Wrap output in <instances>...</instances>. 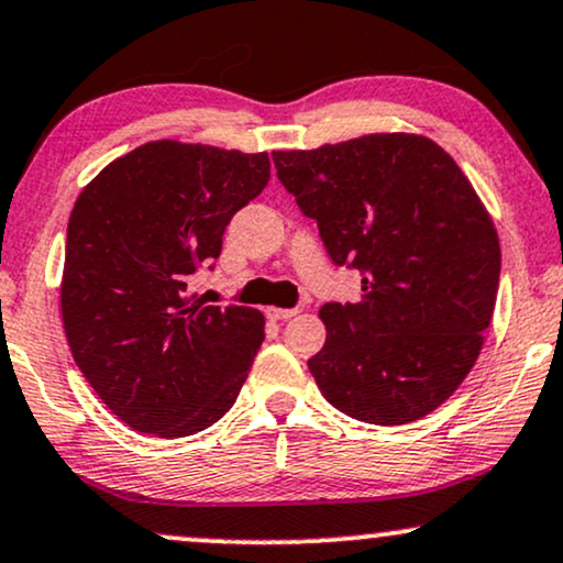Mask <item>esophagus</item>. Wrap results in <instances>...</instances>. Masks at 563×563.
Returning <instances> with one entry per match:
<instances>
[{
    "label": "esophagus",
    "mask_w": 563,
    "mask_h": 563,
    "mask_svg": "<svg viewBox=\"0 0 563 563\" xmlns=\"http://www.w3.org/2000/svg\"><path fill=\"white\" fill-rule=\"evenodd\" d=\"M300 310L297 308H266V316L271 321H287V318H295Z\"/></svg>",
    "instance_id": "34e87169"
}]
</instances>
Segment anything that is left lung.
I'll return each instance as SVG.
<instances>
[{
  "instance_id": "8db88e82",
  "label": "left lung",
  "mask_w": 563,
  "mask_h": 563,
  "mask_svg": "<svg viewBox=\"0 0 563 563\" xmlns=\"http://www.w3.org/2000/svg\"><path fill=\"white\" fill-rule=\"evenodd\" d=\"M271 156L331 261L363 274L357 302L318 313L308 367L325 401L373 426L426 418L473 371L496 308L501 247L475 187L412 133Z\"/></svg>"
}]
</instances>
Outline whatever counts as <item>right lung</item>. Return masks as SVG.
Segmentation results:
<instances>
[{
    "mask_svg": "<svg viewBox=\"0 0 563 563\" xmlns=\"http://www.w3.org/2000/svg\"><path fill=\"white\" fill-rule=\"evenodd\" d=\"M268 177V154L151 141L75 200L62 323L90 388L133 430L183 439L238 399L266 321L255 308L203 305L187 279L219 258L227 224Z\"/></svg>",
    "mask_w": 563,
    "mask_h": 563,
    "instance_id": "obj_1",
    "label": "right lung"
}]
</instances>
